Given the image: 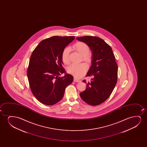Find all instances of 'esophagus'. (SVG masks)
Here are the masks:
<instances>
[{"mask_svg": "<svg viewBox=\"0 0 147 147\" xmlns=\"http://www.w3.org/2000/svg\"><path fill=\"white\" fill-rule=\"evenodd\" d=\"M74 81L75 82H81V80L74 77Z\"/></svg>", "mask_w": 147, "mask_h": 147, "instance_id": "esophagus-1", "label": "esophagus"}]
</instances>
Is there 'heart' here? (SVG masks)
I'll return each instance as SVG.
<instances>
[{
    "instance_id": "heart-1",
    "label": "heart",
    "mask_w": 147,
    "mask_h": 147,
    "mask_svg": "<svg viewBox=\"0 0 147 147\" xmlns=\"http://www.w3.org/2000/svg\"><path fill=\"white\" fill-rule=\"evenodd\" d=\"M73 48L83 57V60L87 62H89L91 61V57L88 54L89 48L87 45L84 42H78L74 45ZM70 49L66 47L64 49L62 54V59L65 64H68L70 62L69 55ZM87 66L85 64H72L67 67V72L74 75L77 78H80L82 76L87 70Z\"/></svg>"
}]
</instances>
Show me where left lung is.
<instances>
[{
  "mask_svg": "<svg viewBox=\"0 0 147 147\" xmlns=\"http://www.w3.org/2000/svg\"><path fill=\"white\" fill-rule=\"evenodd\" d=\"M92 51V58L86 76L93 77L90 82L84 80L86 88L80 93L81 98L91 105L105 102L111 95L117 79L118 67L111 47L102 39L93 36L77 37Z\"/></svg>",
  "mask_w": 147,
  "mask_h": 147,
  "instance_id": "obj_1",
  "label": "left lung"
}]
</instances>
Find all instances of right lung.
<instances>
[{"label": "right lung", "mask_w": 147, "mask_h": 147, "mask_svg": "<svg viewBox=\"0 0 147 147\" xmlns=\"http://www.w3.org/2000/svg\"><path fill=\"white\" fill-rule=\"evenodd\" d=\"M74 36H53L41 41L30 56L27 76L34 96L42 104L55 105L63 98L73 77L63 68L62 54ZM63 73L65 76H59Z\"/></svg>", "instance_id": "obj_1"}]
</instances>
